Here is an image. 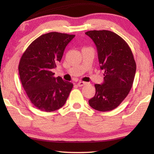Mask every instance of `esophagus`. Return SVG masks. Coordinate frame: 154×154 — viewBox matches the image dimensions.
<instances>
[{
  "mask_svg": "<svg viewBox=\"0 0 154 154\" xmlns=\"http://www.w3.org/2000/svg\"><path fill=\"white\" fill-rule=\"evenodd\" d=\"M86 83H87L86 82H79L77 83V85L79 87H82V86H83V85H85Z\"/></svg>",
  "mask_w": 154,
  "mask_h": 154,
  "instance_id": "34e87169",
  "label": "esophagus"
}]
</instances>
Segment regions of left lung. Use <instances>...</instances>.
Instances as JSON below:
<instances>
[{
  "label": "left lung",
  "mask_w": 154,
  "mask_h": 154,
  "mask_svg": "<svg viewBox=\"0 0 154 154\" xmlns=\"http://www.w3.org/2000/svg\"><path fill=\"white\" fill-rule=\"evenodd\" d=\"M85 35L97 48L100 69L104 70V82L95 84V96L89 100L91 107L109 111L120 105L133 84L136 62L129 45L121 36L109 30H90Z\"/></svg>",
  "instance_id": "1"
}]
</instances>
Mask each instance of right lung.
Wrapping results in <instances>:
<instances>
[{
	"label": "right lung",
	"instance_id": "1",
	"mask_svg": "<svg viewBox=\"0 0 154 154\" xmlns=\"http://www.w3.org/2000/svg\"><path fill=\"white\" fill-rule=\"evenodd\" d=\"M74 35L52 32L32 41L20 59L21 82L30 102L39 110L51 112L66 103L72 83L54 77L51 71L60 62L66 45Z\"/></svg>",
	"mask_w": 154,
	"mask_h": 154
}]
</instances>
